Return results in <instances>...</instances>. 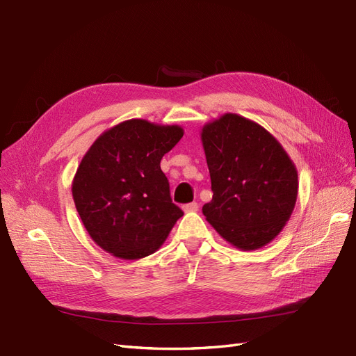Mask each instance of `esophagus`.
<instances>
[{
	"mask_svg": "<svg viewBox=\"0 0 356 356\" xmlns=\"http://www.w3.org/2000/svg\"><path fill=\"white\" fill-rule=\"evenodd\" d=\"M182 209H184V212H196L199 209V204L196 202H191V203L184 204Z\"/></svg>",
	"mask_w": 356,
	"mask_h": 356,
	"instance_id": "34e87169",
	"label": "esophagus"
}]
</instances>
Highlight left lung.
I'll list each match as a JSON object with an SVG mask.
<instances>
[{
  "instance_id": "1",
  "label": "left lung",
  "mask_w": 356,
  "mask_h": 356,
  "mask_svg": "<svg viewBox=\"0 0 356 356\" xmlns=\"http://www.w3.org/2000/svg\"><path fill=\"white\" fill-rule=\"evenodd\" d=\"M200 139L213 191L202 208L207 221L238 250L270 243L296 207L294 161L270 132L239 114L203 124Z\"/></svg>"
}]
</instances>
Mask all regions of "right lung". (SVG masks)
Returning a JSON list of instances; mask_svg holds the SVG:
<instances>
[{
	"label": "right lung",
	"instance_id": "1",
	"mask_svg": "<svg viewBox=\"0 0 356 356\" xmlns=\"http://www.w3.org/2000/svg\"><path fill=\"white\" fill-rule=\"evenodd\" d=\"M184 135L178 124L131 118L106 129L83 156L72 199L92 241L122 260H139L163 245L182 211L172 203L160 169Z\"/></svg>",
	"mask_w": 356,
	"mask_h": 356
}]
</instances>
